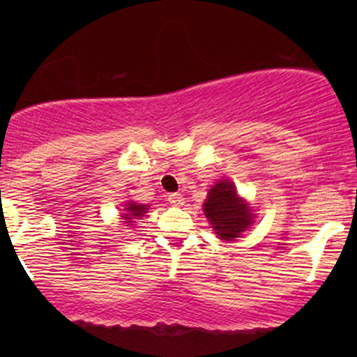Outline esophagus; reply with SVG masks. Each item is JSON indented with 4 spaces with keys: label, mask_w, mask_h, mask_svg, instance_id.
<instances>
[{
    "label": "esophagus",
    "mask_w": 357,
    "mask_h": 357,
    "mask_svg": "<svg viewBox=\"0 0 357 357\" xmlns=\"http://www.w3.org/2000/svg\"><path fill=\"white\" fill-rule=\"evenodd\" d=\"M167 202L172 204V206H182V204H183V197L180 193H172V195H169Z\"/></svg>",
    "instance_id": "1"
}]
</instances>
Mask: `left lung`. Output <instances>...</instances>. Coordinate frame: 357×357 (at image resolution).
Returning <instances> with one entry per match:
<instances>
[{"label":"left lung","instance_id":"8db88e82","mask_svg":"<svg viewBox=\"0 0 357 357\" xmlns=\"http://www.w3.org/2000/svg\"><path fill=\"white\" fill-rule=\"evenodd\" d=\"M203 209L214 234L222 241L241 237V234L253 222L252 208L245 199L238 197L236 185L226 178L213 185L206 202L203 203Z\"/></svg>","mask_w":357,"mask_h":357}]
</instances>
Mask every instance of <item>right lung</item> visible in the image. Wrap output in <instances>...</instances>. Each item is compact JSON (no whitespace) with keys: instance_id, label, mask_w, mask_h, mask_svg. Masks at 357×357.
Masks as SVG:
<instances>
[{"instance_id":"1","label":"right lung","mask_w":357,"mask_h":357,"mask_svg":"<svg viewBox=\"0 0 357 357\" xmlns=\"http://www.w3.org/2000/svg\"><path fill=\"white\" fill-rule=\"evenodd\" d=\"M148 209H149L148 204H138L135 202H128L125 204L123 213H121V219H123L126 226H133V219H141Z\"/></svg>"}]
</instances>
